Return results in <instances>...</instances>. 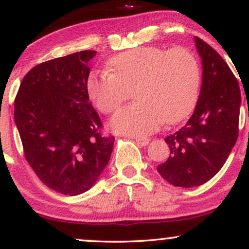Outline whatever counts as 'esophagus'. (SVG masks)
Listing matches in <instances>:
<instances>
[{
	"label": "esophagus",
	"instance_id": "obj_1",
	"mask_svg": "<svg viewBox=\"0 0 249 249\" xmlns=\"http://www.w3.org/2000/svg\"><path fill=\"white\" fill-rule=\"evenodd\" d=\"M134 141L138 145H141V146H146V145L150 142V139L148 138H134Z\"/></svg>",
	"mask_w": 249,
	"mask_h": 249
}]
</instances>
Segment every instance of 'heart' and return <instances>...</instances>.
<instances>
[{"label":"heart","instance_id":"b5f03b06","mask_svg":"<svg viewBox=\"0 0 249 249\" xmlns=\"http://www.w3.org/2000/svg\"><path fill=\"white\" fill-rule=\"evenodd\" d=\"M107 69L92 72L87 81L89 98L96 107L107 115L115 112L132 89L138 101L111 119L110 127L117 133L147 136L165 122L184 119L198 99L199 63L185 48H134L108 59Z\"/></svg>","mask_w":249,"mask_h":249}]
</instances>
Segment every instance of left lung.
<instances>
[{
    "instance_id": "8db88e82",
    "label": "left lung",
    "mask_w": 249,
    "mask_h": 249,
    "mask_svg": "<svg viewBox=\"0 0 249 249\" xmlns=\"http://www.w3.org/2000/svg\"><path fill=\"white\" fill-rule=\"evenodd\" d=\"M202 63V83L193 115L184 127L165 138L171 156L157 171L170 184L194 187L221 170L239 134V83L222 57L194 37Z\"/></svg>"
}]
</instances>
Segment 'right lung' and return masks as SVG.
<instances>
[{"instance_id": "add662e5", "label": "right lung", "mask_w": 249, "mask_h": 249, "mask_svg": "<svg viewBox=\"0 0 249 249\" xmlns=\"http://www.w3.org/2000/svg\"><path fill=\"white\" fill-rule=\"evenodd\" d=\"M97 51L59 57L33 68L19 85L14 119L24 156L39 180L65 196L90 190L107 165L115 137L89 102L88 63Z\"/></svg>"}]
</instances>
